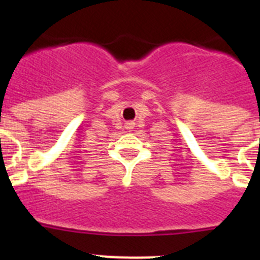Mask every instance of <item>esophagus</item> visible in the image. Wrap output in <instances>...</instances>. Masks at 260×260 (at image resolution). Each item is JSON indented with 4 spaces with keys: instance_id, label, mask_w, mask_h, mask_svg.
Listing matches in <instances>:
<instances>
[{
    "instance_id": "1",
    "label": "esophagus",
    "mask_w": 260,
    "mask_h": 260,
    "mask_svg": "<svg viewBox=\"0 0 260 260\" xmlns=\"http://www.w3.org/2000/svg\"><path fill=\"white\" fill-rule=\"evenodd\" d=\"M134 125L135 123L133 121H128V122H126V128H134Z\"/></svg>"
}]
</instances>
